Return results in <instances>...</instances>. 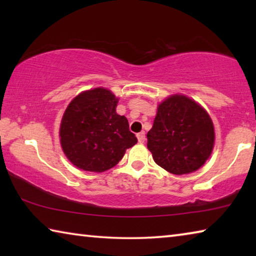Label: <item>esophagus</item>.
I'll list each match as a JSON object with an SVG mask.
<instances>
[{
	"mask_svg": "<svg viewBox=\"0 0 256 256\" xmlns=\"http://www.w3.org/2000/svg\"><path fill=\"white\" fill-rule=\"evenodd\" d=\"M136 138H138V141L140 142V144H144L146 141V133L144 132H140L136 134Z\"/></svg>",
	"mask_w": 256,
	"mask_h": 256,
	"instance_id": "1",
	"label": "esophagus"
}]
</instances>
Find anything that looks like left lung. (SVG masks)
I'll return each mask as SVG.
<instances>
[{
    "instance_id": "left-lung-1",
    "label": "left lung",
    "mask_w": 256,
    "mask_h": 256,
    "mask_svg": "<svg viewBox=\"0 0 256 256\" xmlns=\"http://www.w3.org/2000/svg\"><path fill=\"white\" fill-rule=\"evenodd\" d=\"M148 149L160 167L175 175L198 170L209 159L214 128L202 106L184 94H172L159 104Z\"/></svg>"
}]
</instances>
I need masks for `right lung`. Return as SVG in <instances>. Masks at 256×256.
<instances>
[{
	"instance_id": "obj_1",
	"label": "right lung",
	"mask_w": 256,
	"mask_h": 256,
	"mask_svg": "<svg viewBox=\"0 0 256 256\" xmlns=\"http://www.w3.org/2000/svg\"><path fill=\"white\" fill-rule=\"evenodd\" d=\"M118 102L110 90L94 88L68 104L60 122V140L63 152L76 167L94 172L110 170L138 142L128 118L116 112Z\"/></svg>"
}]
</instances>
